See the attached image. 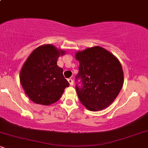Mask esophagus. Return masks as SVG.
Here are the masks:
<instances>
[{"mask_svg":"<svg viewBox=\"0 0 148 148\" xmlns=\"http://www.w3.org/2000/svg\"><path fill=\"white\" fill-rule=\"evenodd\" d=\"M67 81H68L69 84L70 86H73V85H74V81H73V80L72 79H69Z\"/></svg>","mask_w":148,"mask_h":148,"instance_id":"esophagus-1","label":"esophagus"}]
</instances>
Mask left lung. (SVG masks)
Wrapping results in <instances>:
<instances>
[{
    "mask_svg": "<svg viewBox=\"0 0 148 148\" xmlns=\"http://www.w3.org/2000/svg\"><path fill=\"white\" fill-rule=\"evenodd\" d=\"M76 59L80 63L75 77L80 101L90 111L104 109L114 101L123 88L121 64L113 54L100 47L77 52Z\"/></svg>",
    "mask_w": 148,
    "mask_h": 148,
    "instance_id": "1",
    "label": "left lung"
}]
</instances>
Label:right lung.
Masks as SVG:
<instances>
[{"label": "right lung", "mask_w": 148, "mask_h": 148, "mask_svg": "<svg viewBox=\"0 0 148 148\" xmlns=\"http://www.w3.org/2000/svg\"><path fill=\"white\" fill-rule=\"evenodd\" d=\"M47 45L35 49L28 58L20 72V81L25 94L35 103L49 105L56 102L69 84L64 79L57 59L64 55Z\"/></svg>", "instance_id": "1"}]
</instances>
